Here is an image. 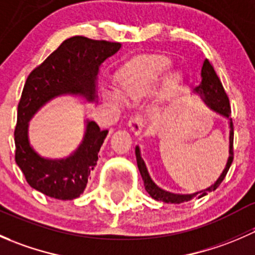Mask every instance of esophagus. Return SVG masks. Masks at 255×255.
I'll use <instances>...</instances> for the list:
<instances>
[{"mask_svg": "<svg viewBox=\"0 0 255 255\" xmlns=\"http://www.w3.org/2000/svg\"><path fill=\"white\" fill-rule=\"evenodd\" d=\"M128 126H129L130 130L134 133L135 135L139 134L142 132L143 127H144V120L140 115H135L130 118V121L128 122Z\"/></svg>", "mask_w": 255, "mask_h": 255, "instance_id": "obj_1", "label": "esophagus"}]
</instances>
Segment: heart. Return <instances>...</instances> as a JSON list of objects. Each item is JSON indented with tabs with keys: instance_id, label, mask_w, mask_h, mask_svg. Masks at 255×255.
Returning a JSON list of instances; mask_svg holds the SVG:
<instances>
[{
	"instance_id": "1",
	"label": "heart",
	"mask_w": 255,
	"mask_h": 255,
	"mask_svg": "<svg viewBox=\"0 0 255 255\" xmlns=\"http://www.w3.org/2000/svg\"><path fill=\"white\" fill-rule=\"evenodd\" d=\"M169 66L164 61L139 64L128 69L120 76V92L130 100H142L155 92L156 86L166 76ZM184 86V79L179 74L171 76L165 86L166 100H174ZM105 99L111 104H122V96L117 91H105Z\"/></svg>"
}]
</instances>
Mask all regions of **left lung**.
I'll return each instance as SVG.
<instances>
[{"label":"left lung","mask_w":255,"mask_h":255,"mask_svg":"<svg viewBox=\"0 0 255 255\" xmlns=\"http://www.w3.org/2000/svg\"><path fill=\"white\" fill-rule=\"evenodd\" d=\"M201 84L197 87L196 91L199 92L202 96L204 101L206 102L208 106L212 110H215L216 112L221 113L225 117L230 118L231 115V105L230 100H228L227 94H226L225 89L222 86V82H221L220 78L216 74L215 69H213L212 64L210 63V60H205L204 65L201 69ZM230 158H228L227 164H226V168L223 170V173L221 174V176L218 177L217 181L213 185H211L210 187H207L206 190L200 192H195L191 195H180V194H173V192L165 191V190L160 189L155 182L151 180L150 175L148 173V169H146L145 163L140 156L139 148H135V158H137V165L139 169V173L142 175V179L144 181V187H145L146 192L153 197L156 201H163L166 204H181V202L190 201L192 197H197V199H201L202 196L207 195L208 192L215 191L218 186L221 185V182L223 181L226 175H227L228 170H230V166L233 161V123L232 121L230 122Z\"/></svg>","instance_id":"obj_1"}]
</instances>
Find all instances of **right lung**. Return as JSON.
<instances>
[{
    "label": "right lung",
    "instance_id": "1",
    "mask_svg": "<svg viewBox=\"0 0 255 255\" xmlns=\"http://www.w3.org/2000/svg\"><path fill=\"white\" fill-rule=\"evenodd\" d=\"M120 48L121 43L76 35L64 40L28 75L18 104L14 158L33 189L58 200L76 199L84 192L109 130L89 121L78 150L56 160L43 158L30 146L28 122L43 105L60 95H79L95 101L100 65Z\"/></svg>",
    "mask_w": 255,
    "mask_h": 255
}]
</instances>
